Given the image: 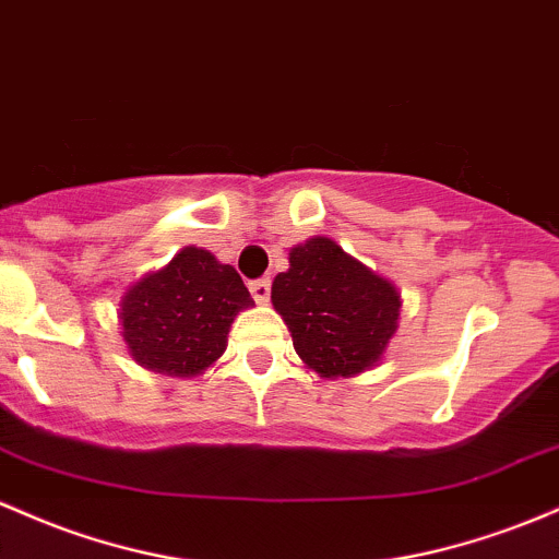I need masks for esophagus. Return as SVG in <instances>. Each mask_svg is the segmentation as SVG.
Wrapping results in <instances>:
<instances>
[{
	"mask_svg": "<svg viewBox=\"0 0 559 559\" xmlns=\"http://www.w3.org/2000/svg\"><path fill=\"white\" fill-rule=\"evenodd\" d=\"M249 292H251V297H254L260 305L267 302V299H270V278H257V281H251Z\"/></svg>",
	"mask_w": 559,
	"mask_h": 559,
	"instance_id": "obj_1",
	"label": "esophagus"
}]
</instances>
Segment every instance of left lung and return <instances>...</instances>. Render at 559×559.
I'll return each instance as SVG.
<instances>
[{"mask_svg": "<svg viewBox=\"0 0 559 559\" xmlns=\"http://www.w3.org/2000/svg\"><path fill=\"white\" fill-rule=\"evenodd\" d=\"M270 299L299 358L329 379L377 366L401 318L395 286L323 236L289 251Z\"/></svg>", "mask_w": 559, "mask_h": 559, "instance_id": "1", "label": "left lung"}]
</instances>
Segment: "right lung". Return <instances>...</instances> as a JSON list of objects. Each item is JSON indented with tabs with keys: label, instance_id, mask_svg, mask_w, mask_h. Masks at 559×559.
<instances>
[{
	"label": "right lung",
	"instance_id": "right-lung-1",
	"mask_svg": "<svg viewBox=\"0 0 559 559\" xmlns=\"http://www.w3.org/2000/svg\"><path fill=\"white\" fill-rule=\"evenodd\" d=\"M251 305L236 267L212 251L186 247L167 267L127 289L119 305L121 336L143 369L195 377L225 353L230 323Z\"/></svg>",
	"mask_w": 559,
	"mask_h": 559
}]
</instances>
